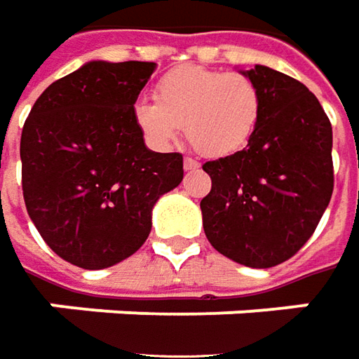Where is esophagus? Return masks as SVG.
<instances>
[{
	"label": "esophagus",
	"mask_w": 359,
	"mask_h": 359,
	"mask_svg": "<svg viewBox=\"0 0 359 359\" xmlns=\"http://www.w3.org/2000/svg\"><path fill=\"white\" fill-rule=\"evenodd\" d=\"M184 170L185 172H196V170H199V163H197L196 160H191V158H185Z\"/></svg>",
	"instance_id": "1"
}]
</instances>
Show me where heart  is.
<instances>
[{
  "label": "heart",
  "instance_id": "obj_1",
  "mask_svg": "<svg viewBox=\"0 0 359 359\" xmlns=\"http://www.w3.org/2000/svg\"><path fill=\"white\" fill-rule=\"evenodd\" d=\"M261 110V90L251 76L189 65L163 74L154 86V102L138 100L132 120L154 148L174 144L185 126L194 150L227 158L251 142Z\"/></svg>",
  "mask_w": 359,
  "mask_h": 359
}]
</instances>
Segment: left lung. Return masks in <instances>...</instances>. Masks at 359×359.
<instances>
[{
    "instance_id": "left-lung-1",
    "label": "left lung",
    "mask_w": 359,
    "mask_h": 359,
    "mask_svg": "<svg viewBox=\"0 0 359 359\" xmlns=\"http://www.w3.org/2000/svg\"><path fill=\"white\" fill-rule=\"evenodd\" d=\"M241 73L261 90V120L247 148L203 163L211 191L199 205L215 251L269 269L298 252L330 203L332 124L297 79L264 65Z\"/></svg>"
}]
</instances>
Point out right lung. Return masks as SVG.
I'll list each match as a JSON object with an SVG mask.
<instances>
[{
  "label": "right lung",
  "mask_w": 359,
  "mask_h": 359,
  "mask_svg": "<svg viewBox=\"0 0 359 359\" xmlns=\"http://www.w3.org/2000/svg\"><path fill=\"white\" fill-rule=\"evenodd\" d=\"M156 62L88 61L47 86L21 132L31 221L67 263L98 271L148 239L156 201L184 180L182 154L151 151L132 107Z\"/></svg>",
  "instance_id": "1"
}]
</instances>
